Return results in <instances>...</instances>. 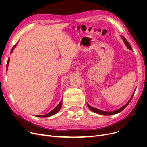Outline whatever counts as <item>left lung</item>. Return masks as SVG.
<instances>
[{"mask_svg": "<svg viewBox=\"0 0 147 147\" xmlns=\"http://www.w3.org/2000/svg\"><path fill=\"white\" fill-rule=\"evenodd\" d=\"M121 38L123 39V42H124L125 44L126 45V46H127V48L128 49H130L131 51H133L132 47H131L130 45V44L129 43V42L126 40L125 37H124L122 36H121ZM136 89H135V91L134 92V93H133L132 96H131L130 99H129V101L127 102V103L126 104H125L124 106H123V107H121V108H120L119 109H118V110H115V111H102V110H99V109H96V108L92 107H91L90 105H89L88 104H87V105H88V107H89V109L92 111H93V112H94V113H97V114H99L104 115H114V114H117V113H120L121 111H122L123 110H124V109H125V108L128 105V104L130 103V101H131V100H132V98H133V96H134V94H135V90H136Z\"/></svg>", "mask_w": 147, "mask_h": 147, "instance_id": "1", "label": "left lung"}]
</instances>
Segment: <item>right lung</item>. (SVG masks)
Segmentation results:
<instances>
[{
    "mask_svg": "<svg viewBox=\"0 0 147 147\" xmlns=\"http://www.w3.org/2000/svg\"><path fill=\"white\" fill-rule=\"evenodd\" d=\"M17 46V45H15L13 46V47L12 48V49L11 51V53L13 52L14 48H15V46ZM9 60H10L9 58H8V59H7V65H6L7 69V67H8V65H9ZM62 104H63V102H62V101H61V102L57 105V107L55 108V109H53L51 111H50L48 114H45V115H36V117H48L52 116V115L57 114L60 110V109H61V107H62Z\"/></svg>",
    "mask_w": 147,
    "mask_h": 147,
    "instance_id": "add662e5",
    "label": "right lung"
}]
</instances>
